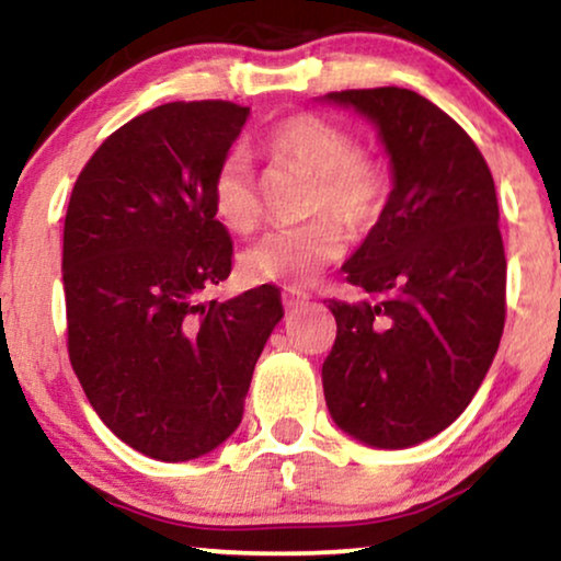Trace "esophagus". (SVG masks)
<instances>
[{
    "label": "esophagus",
    "mask_w": 561,
    "mask_h": 561,
    "mask_svg": "<svg viewBox=\"0 0 561 561\" xmlns=\"http://www.w3.org/2000/svg\"><path fill=\"white\" fill-rule=\"evenodd\" d=\"M282 300H285V305H287L289 310H297V308H302V305L310 300V295L305 293V289H300V287H285V289H282Z\"/></svg>",
    "instance_id": "34e87169"
}]
</instances>
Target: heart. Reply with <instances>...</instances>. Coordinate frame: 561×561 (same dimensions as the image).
<instances>
[{
    "instance_id": "1",
    "label": "heart",
    "mask_w": 561,
    "mask_h": 561,
    "mask_svg": "<svg viewBox=\"0 0 561 561\" xmlns=\"http://www.w3.org/2000/svg\"><path fill=\"white\" fill-rule=\"evenodd\" d=\"M266 150L316 175L310 211L323 215L295 228L266 232L240 259L245 279L305 285L344 253V232L365 236L380 222L388 202V175L342 126L313 113H297L268 131ZM211 207L232 232H251L261 222V196L251 154L243 147L219 160L211 179ZM337 218L333 220L330 215Z\"/></svg>"
}]
</instances>
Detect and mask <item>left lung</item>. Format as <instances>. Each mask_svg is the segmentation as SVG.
Returning <instances> with one entry per match:
<instances>
[{"instance_id": "obj_1", "label": "left lung", "mask_w": 561, "mask_h": 561, "mask_svg": "<svg viewBox=\"0 0 561 561\" xmlns=\"http://www.w3.org/2000/svg\"><path fill=\"white\" fill-rule=\"evenodd\" d=\"M378 126L393 191L344 264L370 300H329L323 363L333 422L373 448H409L453 424L497 354L507 261L492 170L445 111L407 88L329 92Z\"/></svg>"}]
</instances>
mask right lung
Instances as JSON below:
<instances>
[{
    "mask_svg": "<svg viewBox=\"0 0 561 561\" xmlns=\"http://www.w3.org/2000/svg\"><path fill=\"white\" fill-rule=\"evenodd\" d=\"M248 118L179 101L131 118L82 168L64 219L67 350L105 427L158 460L215 450L243 420L279 289L217 302L232 272L211 179Z\"/></svg>",
    "mask_w": 561,
    "mask_h": 561,
    "instance_id": "right-lung-1",
    "label": "right lung"
}]
</instances>
